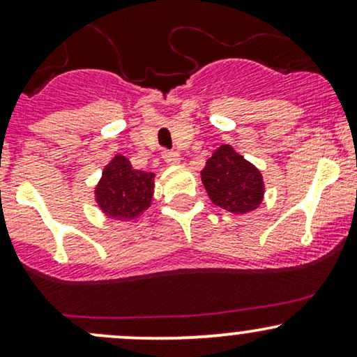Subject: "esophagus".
<instances>
[{
	"label": "esophagus",
	"mask_w": 357,
	"mask_h": 357,
	"mask_svg": "<svg viewBox=\"0 0 357 357\" xmlns=\"http://www.w3.org/2000/svg\"><path fill=\"white\" fill-rule=\"evenodd\" d=\"M162 159H165L169 166H176L179 165V161H181V155L174 153V151H165V153H162Z\"/></svg>",
	"instance_id": "1"
}]
</instances>
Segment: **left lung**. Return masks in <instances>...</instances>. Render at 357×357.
<instances>
[{"label": "left lung", "instance_id": "8db88e82", "mask_svg": "<svg viewBox=\"0 0 357 357\" xmlns=\"http://www.w3.org/2000/svg\"><path fill=\"white\" fill-rule=\"evenodd\" d=\"M202 181L211 202L235 215L257 210L264 202L261 173L230 144L220 146L208 159Z\"/></svg>", "mask_w": 357, "mask_h": 357}]
</instances>
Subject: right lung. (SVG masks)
<instances>
[{
	"label": "right lung",
	"instance_id": "add662e5",
	"mask_svg": "<svg viewBox=\"0 0 357 357\" xmlns=\"http://www.w3.org/2000/svg\"><path fill=\"white\" fill-rule=\"evenodd\" d=\"M93 192L97 204L107 218L130 221L151 206L154 173L134 169L126 155L116 154L102 171Z\"/></svg>",
	"mask_w": 357,
	"mask_h": 357
}]
</instances>
